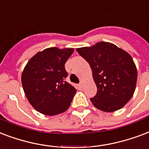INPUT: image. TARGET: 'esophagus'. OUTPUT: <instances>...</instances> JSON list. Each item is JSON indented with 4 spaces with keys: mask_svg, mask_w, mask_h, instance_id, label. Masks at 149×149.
I'll return each instance as SVG.
<instances>
[{
    "mask_svg": "<svg viewBox=\"0 0 149 149\" xmlns=\"http://www.w3.org/2000/svg\"><path fill=\"white\" fill-rule=\"evenodd\" d=\"M78 87H79V89H82V87H83V84H82V83H79V84H78Z\"/></svg>",
    "mask_w": 149,
    "mask_h": 149,
    "instance_id": "1",
    "label": "esophagus"
}]
</instances>
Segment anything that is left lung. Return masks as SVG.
I'll return each instance as SVG.
<instances>
[{
	"instance_id": "left-lung-1",
	"label": "left lung",
	"mask_w": 149,
	"mask_h": 149,
	"mask_svg": "<svg viewBox=\"0 0 149 149\" xmlns=\"http://www.w3.org/2000/svg\"><path fill=\"white\" fill-rule=\"evenodd\" d=\"M92 70L97 94L92 104L104 112L120 109L132 97L137 83V69L130 54L115 44L99 42L77 48Z\"/></svg>"
}]
</instances>
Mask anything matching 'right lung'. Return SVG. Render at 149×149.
I'll return each instance as SVG.
<instances>
[{
	"mask_svg": "<svg viewBox=\"0 0 149 149\" xmlns=\"http://www.w3.org/2000/svg\"><path fill=\"white\" fill-rule=\"evenodd\" d=\"M72 48L50 47L29 59L22 74V84L27 99L35 109L47 116L65 112L77 90L65 81V64Z\"/></svg>",
	"mask_w": 149,
	"mask_h": 149,
	"instance_id": "right-lung-1",
	"label": "right lung"
}]
</instances>
